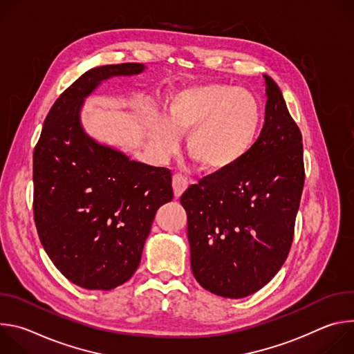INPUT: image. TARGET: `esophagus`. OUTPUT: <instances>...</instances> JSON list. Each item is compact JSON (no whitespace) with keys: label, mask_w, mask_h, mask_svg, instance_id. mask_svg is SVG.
<instances>
[{"label":"esophagus","mask_w":354,"mask_h":354,"mask_svg":"<svg viewBox=\"0 0 354 354\" xmlns=\"http://www.w3.org/2000/svg\"><path fill=\"white\" fill-rule=\"evenodd\" d=\"M187 186H189V182H187V179L183 175H179V174L174 175V178H172V187H174L175 197H180L182 193L187 189Z\"/></svg>","instance_id":"obj_1"}]
</instances>
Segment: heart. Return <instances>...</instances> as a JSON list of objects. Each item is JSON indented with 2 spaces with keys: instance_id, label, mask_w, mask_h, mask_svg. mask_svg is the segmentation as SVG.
<instances>
[{
  "instance_id": "1",
  "label": "heart",
  "mask_w": 354,
  "mask_h": 354,
  "mask_svg": "<svg viewBox=\"0 0 354 354\" xmlns=\"http://www.w3.org/2000/svg\"><path fill=\"white\" fill-rule=\"evenodd\" d=\"M261 120V105L248 89L197 85L174 95L164 120L151 122L148 138L160 153L169 154L178 147V137L189 134V157L206 171L220 172L249 153Z\"/></svg>"
}]
</instances>
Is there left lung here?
<instances>
[{"instance_id": "left-lung-1", "label": "left lung", "mask_w": 354, "mask_h": 354, "mask_svg": "<svg viewBox=\"0 0 354 354\" xmlns=\"http://www.w3.org/2000/svg\"><path fill=\"white\" fill-rule=\"evenodd\" d=\"M265 81V124L249 153L180 196L193 276L225 298L257 292L280 270L304 187L301 131L277 84Z\"/></svg>"}]
</instances>
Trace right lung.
Returning <instances> with one entry per match:
<instances>
[{"label": "right lung", "instance_id": "right-lung-1", "mask_svg": "<svg viewBox=\"0 0 354 354\" xmlns=\"http://www.w3.org/2000/svg\"><path fill=\"white\" fill-rule=\"evenodd\" d=\"M140 63L96 67L55 102L33 151V216L48 258L71 283L112 290L137 270L157 210L172 200L168 168L131 161L82 129L84 99Z\"/></svg>", "mask_w": 354, "mask_h": 354}]
</instances>
